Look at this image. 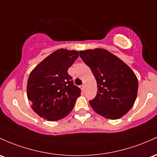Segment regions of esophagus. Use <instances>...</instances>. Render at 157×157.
Returning <instances> with one entry per match:
<instances>
[{"mask_svg":"<svg viewBox=\"0 0 157 157\" xmlns=\"http://www.w3.org/2000/svg\"><path fill=\"white\" fill-rule=\"evenodd\" d=\"M81 90L82 91V92H84V91H85V85L81 86Z\"/></svg>","mask_w":157,"mask_h":157,"instance_id":"obj_1","label":"esophagus"}]
</instances>
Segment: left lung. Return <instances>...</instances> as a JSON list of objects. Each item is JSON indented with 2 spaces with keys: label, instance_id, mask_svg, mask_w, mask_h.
I'll use <instances>...</instances> for the list:
<instances>
[{
  "label": "left lung",
  "instance_id": "obj_1",
  "mask_svg": "<svg viewBox=\"0 0 157 157\" xmlns=\"http://www.w3.org/2000/svg\"><path fill=\"white\" fill-rule=\"evenodd\" d=\"M97 81L96 97L89 101L98 115L111 120L127 114L137 97L136 75L121 59L102 48L80 51Z\"/></svg>",
  "mask_w": 157,
  "mask_h": 157
}]
</instances>
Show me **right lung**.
<instances>
[{
  "label": "right lung",
  "instance_id": "add662e5",
  "mask_svg": "<svg viewBox=\"0 0 157 157\" xmlns=\"http://www.w3.org/2000/svg\"><path fill=\"white\" fill-rule=\"evenodd\" d=\"M78 56V51L75 50H56L30 72L27 98L32 102L33 110L44 119L56 121L65 118L80 96L81 91L68 74Z\"/></svg>",
  "mask_w": 157,
  "mask_h": 157
}]
</instances>
